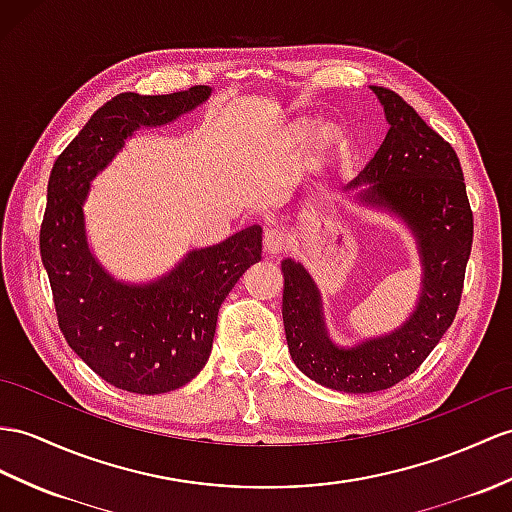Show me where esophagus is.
<instances>
[{
	"label": "esophagus",
	"mask_w": 512,
	"mask_h": 512,
	"mask_svg": "<svg viewBox=\"0 0 512 512\" xmlns=\"http://www.w3.org/2000/svg\"><path fill=\"white\" fill-rule=\"evenodd\" d=\"M263 243H265V252L271 254V256H276V254H282L284 249H286V245H289V236H286L284 230L273 226V228L265 230Z\"/></svg>",
	"instance_id": "obj_1"
}]
</instances>
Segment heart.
I'll list each match as a JSON object with an SVG mask.
<instances>
[{
	"label": "heart",
	"mask_w": 512,
	"mask_h": 512,
	"mask_svg": "<svg viewBox=\"0 0 512 512\" xmlns=\"http://www.w3.org/2000/svg\"><path fill=\"white\" fill-rule=\"evenodd\" d=\"M317 134V145L319 147H326L330 143V134L328 132H319L317 128L310 126V123H299V126H295L293 130V139L295 141H306L310 139V136Z\"/></svg>",
	"instance_id": "b5f03b06"
}]
</instances>
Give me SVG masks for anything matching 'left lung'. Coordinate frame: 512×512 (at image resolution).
<instances>
[{
    "mask_svg": "<svg viewBox=\"0 0 512 512\" xmlns=\"http://www.w3.org/2000/svg\"><path fill=\"white\" fill-rule=\"evenodd\" d=\"M369 89L384 108L389 132L343 191H356V204L400 219L413 234L421 265L415 310L400 328L339 345L315 278L297 260H282V319L293 363L310 380L343 393L391 389L428 358L456 317L473 239L463 169L452 145L395 91Z\"/></svg>",
    "mask_w": 512,
    "mask_h": 512,
    "instance_id": "obj_1",
    "label": "left lung"
}]
</instances>
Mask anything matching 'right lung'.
Segmentation results:
<instances>
[{
  "mask_svg": "<svg viewBox=\"0 0 512 512\" xmlns=\"http://www.w3.org/2000/svg\"><path fill=\"white\" fill-rule=\"evenodd\" d=\"M213 89L171 95L121 93L99 108L62 152L47 182L41 258L52 284L58 326L69 347L117 389L176 391L204 369L217 313L245 269L260 260L263 228L186 252L149 282H126L99 263L86 234L91 182L141 128L173 123L208 102Z\"/></svg>",
  "mask_w": 512,
  "mask_h": 512,
  "instance_id": "1",
  "label": "right lung"
}]
</instances>
